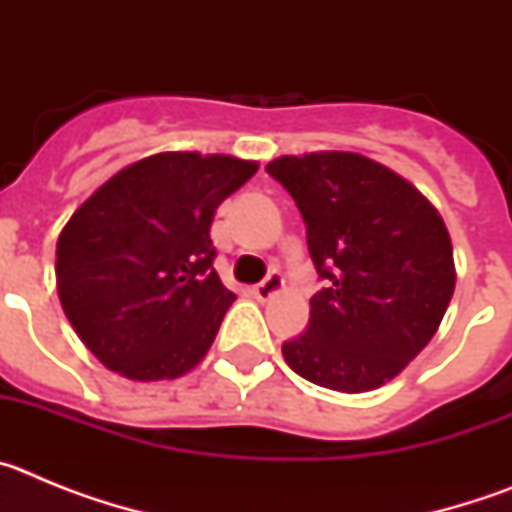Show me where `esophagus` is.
Instances as JSON below:
<instances>
[{"label": "esophagus", "mask_w": 512, "mask_h": 512, "mask_svg": "<svg viewBox=\"0 0 512 512\" xmlns=\"http://www.w3.org/2000/svg\"><path fill=\"white\" fill-rule=\"evenodd\" d=\"M282 289H284V277L279 274V271H271L264 282L253 287V297H256L259 302H266V300H271L274 295H279Z\"/></svg>", "instance_id": "34e87169"}]
</instances>
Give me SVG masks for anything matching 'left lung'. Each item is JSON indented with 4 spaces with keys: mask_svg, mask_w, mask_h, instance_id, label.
Here are the masks:
<instances>
[{
    "mask_svg": "<svg viewBox=\"0 0 512 512\" xmlns=\"http://www.w3.org/2000/svg\"><path fill=\"white\" fill-rule=\"evenodd\" d=\"M266 171L300 207L325 282L305 333L282 346L284 361L328 390H377L428 346L454 295L443 217L408 179L361 153L279 156Z\"/></svg>",
    "mask_w": 512,
    "mask_h": 512,
    "instance_id": "obj_1",
    "label": "left lung"
}]
</instances>
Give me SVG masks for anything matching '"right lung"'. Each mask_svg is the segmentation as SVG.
<instances>
[{"label":"right lung","mask_w":512,"mask_h":512,"mask_svg":"<svg viewBox=\"0 0 512 512\" xmlns=\"http://www.w3.org/2000/svg\"><path fill=\"white\" fill-rule=\"evenodd\" d=\"M256 169L225 153H156L71 215L56 246L58 297L110 372L158 382L205 359L235 300L212 269V217Z\"/></svg>","instance_id":"right-lung-1"}]
</instances>
